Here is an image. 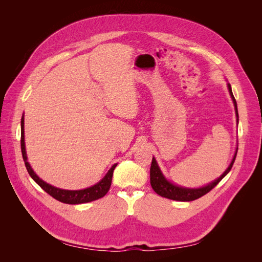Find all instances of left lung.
I'll return each mask as SVG.
<instances>
[{
  "mask_svg": "<svg viewBox=\"0 0 262 262\" xmlns=\"http://www.w3.org/2000/svg\"><path fill=\"white\" fill-rule=\"evenodd\" d=\"M227 87H228L229 94H231V97H232L233 102H234L235 110H236V116H237V118H238V112H237V104H236V100H235V97H234L233 92H232V87L229 84H227ZM237 122H238V119H237ZM236 155H237V149H236L235 155L233 157L231 164H229L228 168L223 172V175H221L220 178L212 181L211 184H209L208 186L202 187V188H196V189L184 188V187H179V186L171 184L170 181H168L167 179L164 177L160 167H158V165L156 163V160L153 157L152 165H150V169H149L150 186H152L153 190L157 194H160L161 196H164V198H167V199L176 200V201H193L195 199H199V198H201L202 195L207 194L209 191H211V190L227 175L229 170H231L232 167H233V164L235 162Z\"/></svg>",
  "mask_w": 262,
  "mask_h": 262,
  "instance_id": "left-lung-1",
  "label": "left lung"
}]
</instances>
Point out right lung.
Instances as JSON below:
<instances>
[{
    "label": "right lung",
    "instance_id": "1",
    "mask_svg": "<svg viewBox=\"0 0 262 262\" xmlns=\"http://www.w3.org/2000/svg\"><path fill=\"white\" fill-rule=\"evenodd\" d=\"M20 129H21V136H20V147H21V154L23 160L25 162V166L27 168V171L37 184L40 186L45 191L50 194L55 200L60 202L67 203V204H81V203H87L92 202L95 200H98L100 198L104 196L110 189L113 181V173L116 168L117 164H115L112 168L108 170L106 176L102 178L96 185H94L90 188L82 189V190H64L60 188H55L49 184H47L43 180L39 178L33 168L30 167L29 163L27 162V155H26V148H25V140H24V116L21 117L20 121Z\"/></svg>",
    "mask_w": 262,
    "mask_h": 262
}]
</instances>
